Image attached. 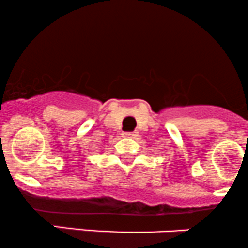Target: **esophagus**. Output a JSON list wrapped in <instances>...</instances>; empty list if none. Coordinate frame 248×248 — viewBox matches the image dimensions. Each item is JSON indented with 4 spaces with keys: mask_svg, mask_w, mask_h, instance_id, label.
<instances>
[{
    "mask_svg": "<svg viewBox=\"0 0 248 248\" xmlns=\"http://www.w3.org/2000/svg\"><path fill=\"white\" fill-rule=\"evenodd\" d=\"M122 136H123V137H129V139H136V137L139 136V132H137V131L123 132V134H122Z\"/></svg>",
    "mask_w": 248,
    "mask_h": 248,
    "instance_id": "esophagus-1",
    "label": "esophagus"
}]
</instances>
